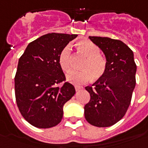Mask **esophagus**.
<instances>
[{"label":"esophagus","instance_id":"obj_1","mask_svg":"<svg viewBox=\"0 0 148 148\" xmlns=\"http://www.w3.org/2000/svg\"><path fill=\"white\" fill-rule=\"evenodd\" d=\"M74 88H75V90H77H77H81V89H83V87H81V86H75V87H74Z\"/></svg>","mask_w":148,"mask_h":148}]
</instances>
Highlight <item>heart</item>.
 <instances>
[{"label": "heart", "mask_w": 148, "mask_h": 148, "mask_svg": "<svg viewBox=\"0 0 148 148\" xmlns=\"http://www.w3.org/2000/svg\"><path fill=\"white\" fill-rule=\"evenodd\" d=\"M79 49L87 57L84 64V70L78 71L72 70L67 74V80L75 84H81L88 82L94 77L98 79L105 72L107 67L106 58L100 53V48L89 40H80L77 43ZM71 47L65 46L59 55V64L64 71H68L71 68Z\"/></svg>", "instance_id": "1"}]
</instances>
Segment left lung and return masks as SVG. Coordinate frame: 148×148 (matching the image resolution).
<instances>
[{
  "label": "left lung",
  "instance_id": "8db88e82",
  "mask_svg": "<svg viewBox=\"0 0 148 148\" xmlns=\"http://www.w3.org/2000/svg\"><path fill=\"white\" fill-rule=\"evenodd\" d=\"M103 51L107 60L103 74L85 89L90 101L84 106L87 121L99 127H110L126 114L135 88L137 65L131 48L121 40L89 37Z\"/></svg>",
  "mask_w": 148,
  "mask_h": 148
}]
</instances>
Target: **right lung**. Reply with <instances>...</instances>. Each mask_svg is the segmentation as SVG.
<instances>
[{
	"mask_svg": "<svg viewBox=\"0 0 148 148\" xmlns=\"http://www.w3.org/2000/svg\"><path fill=\"white\" fill-rule=\"evenodd\" d=\"M77 34L51 33L31 42L20 58L14 77L16 102L20 112L31 125L50 128L62 120L64 103L75 94L65 82L59 64L60 51Z\"/></svg>",
	"mask_w": 148,
	"mask_h": 148,
	"instance_id": "1",
	"label": "right lung"
}]
</instances>
